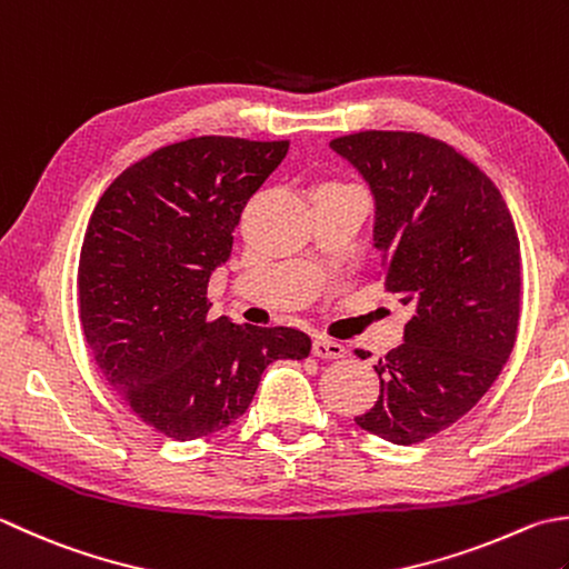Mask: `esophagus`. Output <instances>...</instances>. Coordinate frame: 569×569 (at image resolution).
Listing matches in <instances>:
<instances>
[{
    "label": "esophagus",
    "mask_w": 569,
    "mask_h": 569,
    "mask_svg": "<svg viewBox=\"0 0 569 569\" xmlns=\"http://www.w3.org/2000/svg\"><path fill=\"white\" fill-rule=\"evenodd\" d=\"M345 345L338 340L330 338H316L313 340V355L316 358H326V360H336V358H345Z\"/></svg>",
    "instance_id": "34e87169"
}]
</instances>
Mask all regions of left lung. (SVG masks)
<instances>
[{
  "instance_id": "obj_1",
  "label": "left lung",
  "mask_w": 569,
  "mask_h": 569,
  "mask_svg": "<svg viewBox=\"0 0 569 569\" xmlns=\"http://www.w3.org/2000/svg\"><path fill=\"white\" fill-rule=\"evenodd\" d=\"M375 197L387 291L411 306L405 342L375 365L358 427L409 447L449 429L503 370L520 318V243L498 187L451 144L367 130L330 142Z\"/></svg>"
}]
</instances>
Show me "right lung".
Here are the masks:
<instances>
[{"instance_id":"right-lung-1","label":"right lung","mask_w":569,"mask_h":569,"mask_svg":"<svg viewBox=\"0 0 569 569\" xmlns=\"http://www.w3.org/2000/svg\"><path fill=\"white\" fill-rule=\"evenodd\" d=\"M288 142L192 138L128 167L88 221L78 303L88 350L154 431L192 441L249 409L266 367L303 360L293 328L209 320V278L231 256L241 209Z\"/></svg>"}]
</instances>
